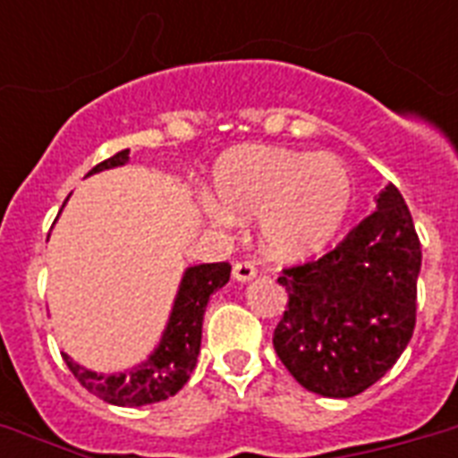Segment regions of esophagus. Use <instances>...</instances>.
<instances>
[{
    "label": "esophagus",
    "mask_w": 458,
    "mask_h": 458,
    "mask_svg": "<svg viewBox=\"0 0 458 458\" xmlns=\"http://www.w3.org/2000/svg\"><path fill=\"white\" fill-rule=\"evenodd\" d=\"M257 276V268H254V264H250V261H237L235 266H233V278L240 280V283H247V280H251Z\"/></svg>",
    "instance_id": "esophagus-1"
}]
</instances>
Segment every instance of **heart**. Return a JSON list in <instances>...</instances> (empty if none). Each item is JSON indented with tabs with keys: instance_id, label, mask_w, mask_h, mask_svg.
<instances>
[{
	"instance_id": "obj_1",
	"label": "heart",
	"mask_w": 458,
	"mask_h": 458,
	"mask_svg": "<svg viewBox=\"0 0 458 458\" xmlns=\"http://www.w3.org/2000/svg\"><path fill=\"white\" fill-rule=\"evenodd\" d=\"M214 197L204 199L221 225L259 216L266 254L280 261L313 257L333 242L354 204V178L333 154L235 149L216 164Z\"/></svg>"
}]
</instances>
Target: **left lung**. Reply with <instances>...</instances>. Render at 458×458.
I'll return each instance as SVG.
<instances>
[{"label":"left lung","instance_id":"1","mask_svg":"<svg viewBox=\"0 0 458 458\" xmlns=\"http://www.w3.org/2000/svg\"><path fill=\"white\" fill-rule=\"evenodd\" d=\"M420 240L394 185L320 259L283 268L287 309L273 347L323 397L361 394L397 363L416 327Z\"/></svg>","mask_w":458,"mask_h":458}]
</instances>
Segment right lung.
Listing matches in <instances>:
<instances>
[{"label": "right lung", "instance_id": "add662e5", "mask_svg": "<svg viewBox=\"0 0 458 458\" xmlns=\"http://www.w3.org/2000/svg\"><path fill=\"white\" fill-rule=\"evenodd\" d=\"M128 161V149L114 154L111 158L97 164L88 175L106 168H116ZM230 280V264H199L187 268L180 283L178 297L173 304L171 318L164 330V337L154 349V354L138 369L125 370V373H114V376H102L95 370L82 369L68 354H64V361L75 376V380L92 392L95 397L109 402L116 406H142L164 402L173 397L182 385L190 380V373L197 366L201 344V320L204 311L216 290H221Z\"/></svg>", "mask_w": 458, "mask_h": 458}]
</instances>
